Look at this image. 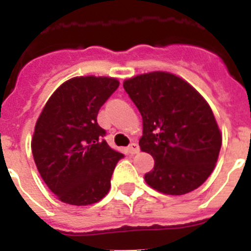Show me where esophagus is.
Listing matches in <instances>:
<instances>
[{"label": "esophagus", "mask_w": 251, "mask_h": 251, "mask_svg": "<svg viewBox=\"0 0 251 251\" xmlns=\"http://www.w3.org/2000/svg\"><path fill=\"white\" fill-rule=\"evenodd\" d=\"M138 151H139L138 145H137V143H134V142H133V143H130L129 147H128V152H129V154H136V153H138Z\"/></svg>", "instance_id": "1"}]
</instances>
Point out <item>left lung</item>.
I'll return each instance as SVG.
<instances>
[{
	"label": "left lung",
	"instance_id": "obj_1",
	"mask_svg": "<svg viewBox=\"0 0 251 251\" xmlns=\"http://www.w3.org/2000/svg\"><path fill=\"white\" fill-rule=\"evenodd\" d=\"M124 90L143 119L139 147L154 159L146 182L166 195H185L214 171L221 133L207 101L187 81L153 72L128 79Z\"/></svg>",
	"mask_w": 251,
	"mask_h": 251
}]
</instances>
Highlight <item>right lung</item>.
<instances>
[{
  "label": "right lung",
  "mask_w": 251,
  "mask_h": 251,
  "mask_svg": "<svg viewBox=\"0 0 251 251\" xmlns=\"http://www.w3.org/2000/svg\"><path fill=\"white\" fill-rule=\"evenodd\" d=\"M118 86L114 77H73L55 90L37 119L31 142L35 163L63 202L92 205L109 191L124 156L108 146L97 115Z\"/></svg>",
  "instance_id": "obj_1"
}]
</instances>
